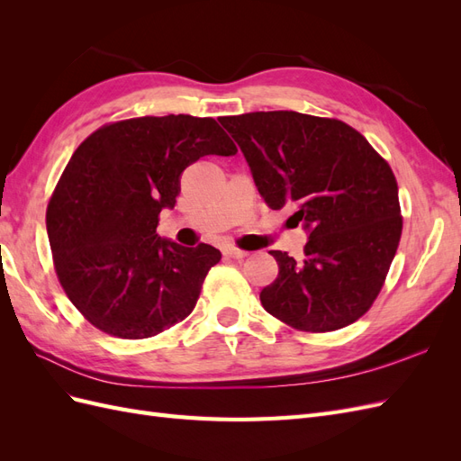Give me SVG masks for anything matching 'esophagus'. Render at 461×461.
<instances>
[{"instance_id":"esophagus-1","label":"esophagus","mask_w":461,"mask_h":461,"mask_svg":"<svg viewBox=\"0 0 461 461\" xmlns=\"http://www.w3.org/2000/svg\"><path fill=\"white\" fill-rule=\"evenodd\" d=\"M222 254H225L230 259H242V258L248 256V252H244V249L234 248V246H227L225 249H222Z\"/></svg>"}]
</instances>
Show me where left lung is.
I'll return each mask as SVG.
<instances>
[{"label":"left lung","instance_id":"1","mask_svg":"<svg viewBox=\"0 0 461 461\" xmlns=\"http://www.w3.org/2000/svg\"><path fill=\"white\" fill-rule=\"evenodd\" d=\"M219 122L240 146L271 209L296 207L310 230L303 259L271 249L278 276L265 312L303 332H330L366 315L402 236L390 165L350 124L296 111H256Z\"/></svg>","mask_w":461,"mask_h":461}]
</instances>
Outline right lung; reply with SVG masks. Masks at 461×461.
<instances>
[{"label": "right lung", "instance_id": "1", "mask_svg": "<svg viewBox=\"0 0 461 461\" xmlns=\"http://www.w3.org/2000/svg\"><path fill=\"white\" fill-rule=\"evenodd\" d=\"M236 151L215 119L192 115L109 122L77 148L46 227L65 294L95 329L149 339L196 308L221 252L161 239L159 213L175 207L188 165Z\"/></svg>", "mask_w": 461, "mask_h": 461}]
</instances>
